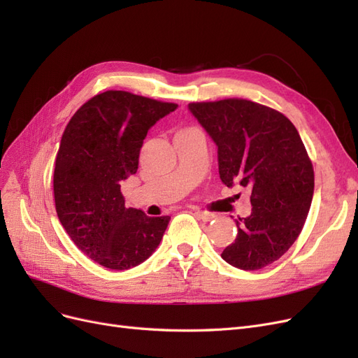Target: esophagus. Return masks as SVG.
<instances>
[{"label": "esophagus", "mask_w": 358, "mask_h": 358, "mask_svg": "<svg viewBox=\"0 0 358 358\" xmlns=\"http://www.w3.org/2000/svg\"><path fill=\"white\" fill-rule=\"evenodd\" d=\"M196 216H197L199 220H201V221H204V222H209V221H212V220L215 218L213 213L204 212V210H197V212H196Z\"/></svg>", "instance_id": "1"}]
</instances>
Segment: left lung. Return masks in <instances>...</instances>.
I'll list each match as a JSON object with an SVG mask.
<instances>
[{
    "label": "left lung",
    "mask_w": 358,
    "mask_h": 358,
    "mask_svg": "<svg viewBox=\"0 0 358 358\" xmlns=\"http://www.w3.org/2000/svg\"><path fill=\"white\" fill-rule=\"evenodd\" d=\"M188 109L218 148L224 185L251 189L252 212L234 220L237 236L221 257L242 270L272 264L296 242L312 203L313 169L299 131L282 113L248 100Z\"/></svg>",
    "instance_id": "left-lung-1"
}]
</instances>
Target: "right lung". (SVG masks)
I'll return each mask as SVG.
<instances>
[{"label": "right lung", "mask_w": 358, "mask_h": 358, "mask_svg": "<svg viewBox=\"0 0 358 358\" xmlns=\"http://www.w3.org/2000/svg\"><path fill=\"white\" fill-rule=\"evenodd\" d=\"M178 104L125 91L92 96L73 115L53 173L58 218L74 245L112 270L138 266L155 252L170 216L125 208L121 182L138 169L148 131Z\"/></svg>", "instance_id": "1"}]
</instances>
